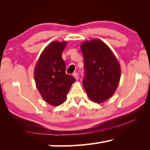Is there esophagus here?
Wrapping results in <instances>:
<instances>
[{
    "instance_id": "obj_1",
    "label": "esophagus",
    "mask_w": 150,
    "mask_h": 150,
    "mask_svg": "<svg viewBox=\"0 0 150 150\" xmlns=\"http://www.w3.org/2000/svg\"><path fill=\"white\" fill-rule=\"evenodd\" d=\"M73 76H74V77L75 78V79L76 80V81H78V80H79V74H78L77 72L74 73Z\"/></svg>"
}]
</instances>
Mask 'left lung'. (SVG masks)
Instances as JSON below:
<instances>
[{"label": "left lung", "instance_id": "8db88e82", "mask_svg": "<svg viewBox=\"0 0 150 150\" xmlns=\"http://www.w3.org/2000/svg\"><path fill=\"white\" fill-rule=\"evenodd\" d=\"M81 47L85 71L83 85L91 101L102 103L117 89L120 65L109 47L98 39L84 42Z\"/></svg>", "mask_w": 150, "mask_h": 150}]
</instances>
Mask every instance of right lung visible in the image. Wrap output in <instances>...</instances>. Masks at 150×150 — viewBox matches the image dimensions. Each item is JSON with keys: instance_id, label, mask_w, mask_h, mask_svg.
Listing matches in <instances>:
<instances>
[{"instance_id": "obj_1", "label": "right lung", "mask_w": 150, "mask_h": 150, "mask_svg": "<svg viewBox=\"0 0 150 150\" xmlns=\"http://www.w3.org/2000/svg\"><path fill=\"white\" fill-rule=\"evenodd\" d=\"M66 42H51L38 59L34 69V78L43 99L52 106H59L67 99L76 79L65 73V63L61 57Z\"/></svg>"}]
</instances>
